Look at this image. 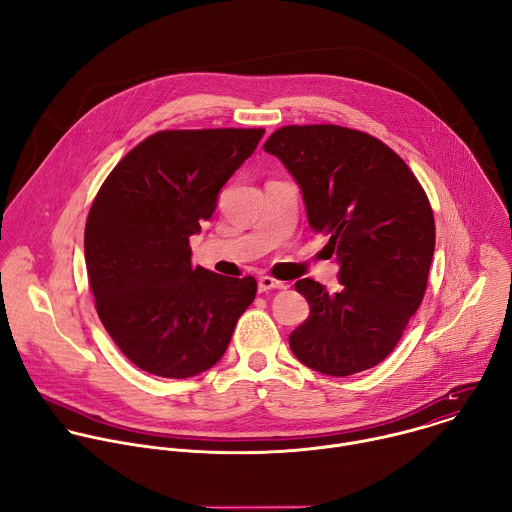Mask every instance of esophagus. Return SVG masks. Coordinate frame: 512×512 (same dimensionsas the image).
<instances>
[{"mask_svg":"<svg viewBox=\"0 0 512 512\" xmlns=\"http://www.w3.org/2000/svg\"><path fill=\"white\" fill-rule=\"evenodd\" d=\"M257 287H259L261 294H265V291H269V289H285L287 285L283 281H277V279L269 277V275H263V277H259Z\"/></svg>","mask_w":512,"mask_h":512,"instance_id":"obj_1","label":"esophagus"}]
</instances>
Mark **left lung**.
I'll return each mask as SVG.
<instances>
[{"label": "left lung", "instance_id": "left-lung-1", "mask_svg": "<svg viewBox=\"0 0 512 512\" xmlns=\"http://www.w3.org/2000/svg\"><path fill=\"white\" fill-rule=\"evenodd\" d=\"M263 150L294 176L312 231L340 265L336 294L296 281L310 316L289 334L291 352L330 377L373 369L425 294L435 223L421 184L383 141L348 127L287 125Z\"/></svg>", "mask_w": 512, "mask_h": 512}]
</instances>
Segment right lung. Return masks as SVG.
Wrapping results in <instances>:
<instances>
[{"label": "right lung", "instance_id": "add662e5", "mask_svg": "<svg viewBox=\"0 0 512 512\" xmlns=\"http://www.w3.org/2000/svg\"><path fill=\"white\" fill-rule=\"evenodd\" d=\"M265 129H172L143 139L103 182L85 227L97 314L145 373L188 379L223 358L257 281L192 267L190 237Z\"/></svg>", "mask_w": 512, "mask_h": 512}]
</instances>
